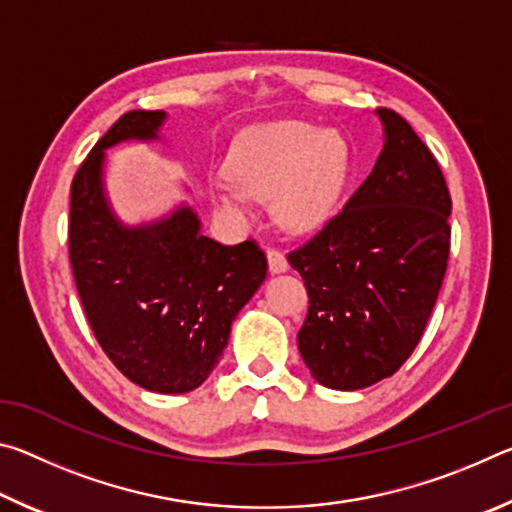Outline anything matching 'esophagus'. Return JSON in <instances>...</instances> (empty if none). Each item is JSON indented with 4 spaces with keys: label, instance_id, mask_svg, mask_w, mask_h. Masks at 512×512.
<instances>
[{
    "label": "esophagus",
    "instance_id": "34e87169",
    "mask_svg": "<svg viewBox=\"0 0 512 512\" xmlns=\"http://www.w3.org/2000/svg\"><path fill=\"white\" fill-rule=\"evenodd\" d=\"M266 257H268V271H271L273 275H277V273H287V271H289L287 257H284V255L280 253V250L268 248Z\"/></svg>",
    "mask_w": 512,
    "mask_h": 512
}]
</instances>
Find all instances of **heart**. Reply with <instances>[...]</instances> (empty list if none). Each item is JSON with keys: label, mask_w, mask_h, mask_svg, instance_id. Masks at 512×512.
Wrapping results in <instances>:
<instances>
[{"label": "heart", "mask_w": 512, "mask_h": 512, "mask_svg": "<svg viewBox=\"0 0 512 512\" xmlns=\"http://www.w3.org/2000/svg\"><path fill=\"white\" fill-rule=\"evenodd\" d=\"M350 151L343 137L307 124L273 121L241 133L228 160L225 176L235 189L214 196L216 210L237 223L253 221L250 201L273 205L284 230L307 235L329 216L348 180Z\"/></svg>", "instance_id": "heart-1"}]
</instances>
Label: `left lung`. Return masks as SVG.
<instances>
[{
    "mask_svg": "<svg viewBox=\"0 0 512 512\" xmlns=\"http://www.w3.org/2000/svg\"><path fill=\"white\" fill-rule=\"evenodd\" d=\"M384 149L343 212L289 264L309 309L298 348L318 384L359 391L411 357L449 259V198L436 158L397 112L379 108Z\"/></svg>",
    "mask_w": 512,
    "mask_h": 512,
    "instance_id": "8db88e82",
    "label": "left lung"
}]
</instances>
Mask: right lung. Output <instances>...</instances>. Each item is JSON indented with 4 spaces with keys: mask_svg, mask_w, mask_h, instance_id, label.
I'll return each instance as SVG.
<instances>
[{
    "mask_svg": "<svg viewBox=\"0 0 512 512\" xmlns=\"http://www.w3.org/2000/svg\"><path fill=\"white\" fill-rule=\"evenodd\" d=\"M164 121L162 110H131L94 144L72 183L69 262L108 359L146 391L178 395L210 377L268 264L255 241L221 246L201 235L189 205L142 225L117 219L103 187L106 151L160 140Z\"/></svg>",
    "mask_w": 512,
    "mask_h": 512,
    "instance_id": "1",
    "label": "right lung"
}]
</instances>
